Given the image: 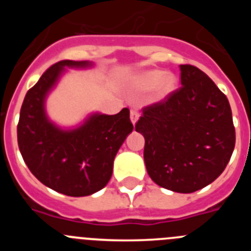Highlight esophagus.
<instances>
[{
  "label": "esophagus",
  "mask_w": 251,
  "mask_h": 251,
  "mask_svg": "<svg viewBox=\"0 0 251 251\" xmlns=\"http://www.w3.org/2000/svg\"><path fill=\"white\" fill-rule=\"evenodd\" d=\"M139 118V113L137 109H130V121H132L133 124H136V122L138 121Z\"/></svg>",
  "instance_id": "34e87169"
}]
</instances>
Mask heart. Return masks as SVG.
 <instances>
[{
	"mask_svg": "<svg viewBox=\"0 0 251 251\" xmlns=\"http://www.w3.org/2000/svg\"><path fill=\"white\" fill-rule=\"evenodd\" d=\"M136 85L139 89L147 90L156 86V94L158 98H163L170 94L176 86V77L172 74H165L161 70H150L138 76Z\"/></svg>",
	"mask_w": 251,
	"mask_h": 251,
	"instance_id": "heart-1",
	"label": "heart"
}]
</instances>
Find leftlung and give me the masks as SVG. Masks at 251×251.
I'll return each mask as SVG.
<instances>
[{"mask_svg": "<svg viewBox=\"0 0 251 251\" xmlns=\"http://www.w3.org/2000/svg\"><path fill=\"white\" fill-rule=\"evenodd\" d=\"M181 86L142 109L136 130L146 139L151 178L171 191L191 194L223 174L235 147L226 95L200 69L181 65Z\"/></svg>", "mask_w": 251, "mask_h": 251, "instance_id": "left-lung-1", "label": "left lung"}]
</instances>
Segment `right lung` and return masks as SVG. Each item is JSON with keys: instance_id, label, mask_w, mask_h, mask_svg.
<instances>
[{"instance_id": "obj_1", "label": "right lung", "mask_w": 251, "mask_h": 251, "mask_svg": "<svg viewBox=\"0 0 251 251\" xmlns=\"http://www.w3.org/2000/svg\"><path fill=\"white\" fill-rule=\"evenodd\" d=\"M89 65L73 60L51 65L26 93L17 124L20 152L31 174L66 196H88L109 182L115 154L133 130L128 108L114 115H92L73 130L49 122L44 101L64 68Z\"/></svg>"}]
</instances>
